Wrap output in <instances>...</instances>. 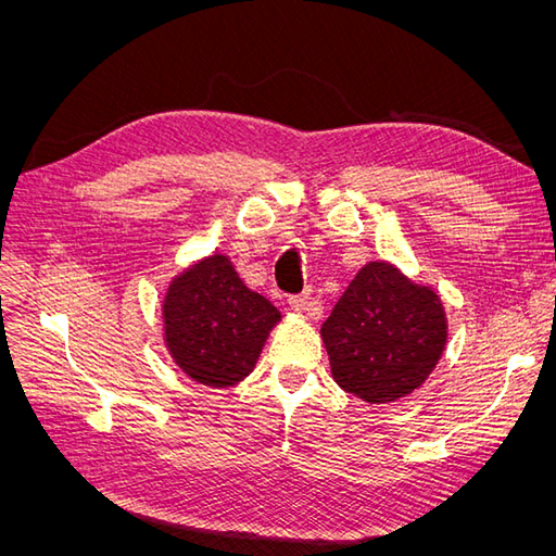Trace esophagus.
Listing matches in <instances>:
<instances>
[{"label": "esophagus", "instance_id": "esophagus-1", "mask_svg": "<svg viewBox=\"0 0 556 556\" xmlns=\"http://www.w3.org/2000/svg\"><path fill=\"white\" fill-rule=\"evenodd\" d=\"M306 306H308V296H306V294L292 296V299H290V308H292L294 313H304V311H306Z\"/></svg>", "mask_w": 556, "mask_h": 556}]
</instances>
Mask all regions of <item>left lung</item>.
<instances>
[{"mask_svg":"<svg viewBox=\"0 0 556 556\" xmlns=\"http://www.w3.org/2000/svg\"><path fill=\"white\" fill-rule=\"evenodd\" d=\"M331 376L366 403H392L425 384L443 357L441 296L390 262H368L319 329Z\"/></svg>","mask_w":556,"mask_h":556,"instance_id":"1","label":"left lung"}]
</instances>
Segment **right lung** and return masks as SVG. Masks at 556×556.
Instances as JSON below:
<instances>
[{
	"instance_id": "right-lung-1",
	"label": "right lung",
	"mask_w": 556,
	"mask_h": 556,
	"mask_svg": "<svg viewBox=\"0 0 556 556\" xmlns=\"http://www.w3.org/2000/svg\"><path fill=\"white\" fill-rule=\"evenodd\" d=\"M162 319L164 345L180 371L223 390L252 374L280 313L245 288L227 255L215 252L172 280Z\"/></svg>"
}]
</instances>
